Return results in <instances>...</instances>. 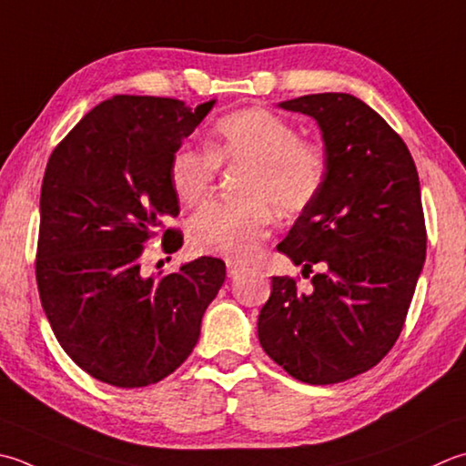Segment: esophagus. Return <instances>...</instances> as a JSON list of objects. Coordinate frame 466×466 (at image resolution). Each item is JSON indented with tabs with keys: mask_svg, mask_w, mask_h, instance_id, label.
I'll return each instance as SVG.
<instances>
[{
	"mask_svg": "<svg viewBox=\"0 0 466 466\" xmlns=\"http://www.w3.org/2000/svg\"><path fill=\"white\" fill-rule=\"evenodd\" d=\"M226 267H228V277H230V279L240 277L242 272H246L244 267H240V264H236V262H232V260H228Z\"/></svg>",
	"mask_w": 466,
	"mask_h": 466,
	"instance_id": "esophagus-1",
	"label": "esophagus"
}]
</instances>
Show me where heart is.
<instances>
[{
  "label": "heart",
  "instance_id": "heart-1",
  "mask_svg": "<svg viewBox=\"0 0 466 466\" xmlns=\"http://www.w3.org/2000/svg\"><path fill=\"white\" fill-rule=\"evenodd\" d=\"M224 166H246L238 202H209L189 220L198 252L250 260L267 238L275 208L290 216L315 202L327 176L325 153L303 141L297 127L267 108H242L216 123L209 149L181 145L169 163V181L181 204L194 206L212 191Z\"/></svg>",
  "mask_w": 466,
  "mask_h": 466
}]
</instances>
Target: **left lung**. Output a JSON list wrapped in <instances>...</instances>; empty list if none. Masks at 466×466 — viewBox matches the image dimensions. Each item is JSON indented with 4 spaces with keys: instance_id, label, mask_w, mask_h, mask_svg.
Here are the masks:
<instances>
[{
    "instance_id": "1",
    "label": "left lung",
    "mask_w": 466,
    "mask_h": 466,
    "mask_svg": "<svg viewBox=\"0 0 466 466\" xmlns=\"http://www.w3.org/2000/svg\"><path fill=\"white\" fill-rule=\"evenodd\" d=\"M317 121L327 176L277 248L311 279L272 277L258 341L295 380L311 386L371 370L402 331L426 258L420 181L406 143L353 95H305L279 105Z\"/></svg>"
}]
</instances>
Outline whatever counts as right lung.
I'll return each instance as SVG.
<instances>
[{
    "label": "right lung",
    "instance_id": "add662e5",
    "mask_svg": "<svg viewBox=\"0 0 466 466\" xmlns=\"http://www.w3.org/2000/svg\"><path fill=\"white\" fill-rule=\"evenodd\" d=\"M214 105L116 95L82 116L46 166L40 300L62 350L105 384L143 388L176 371L224 285L226 264L212 257L166 277L141 267L163 218L179 214L173 153ZM179 246V232H163V250Z\"/></svg>",
    "mask_w": 466,
    "mask_h": 466
}]
</instances>
